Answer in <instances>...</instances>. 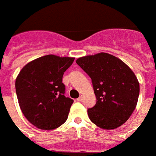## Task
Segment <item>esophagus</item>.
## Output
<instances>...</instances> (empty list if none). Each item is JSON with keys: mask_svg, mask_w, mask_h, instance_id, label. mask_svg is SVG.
<instances>
[{"mask_svg": "<svg viewBox=\"0 0 156 156\" xmlns=\"http://www.w3.org/2000/svg\"><path fill=\"white\" fill-rule=\"evenodd\" d=\"M82 100V96H80L79 98H78V99H77V101H81Z\"/></svg>", "mask_w": 156, "mask_h": 156, "instance_id": "obj_1", "label": "esophagus"}]
</instances>
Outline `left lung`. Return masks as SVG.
Segmentation results:
<instances>
[{
    "mask_svg": "<svg viewBox=\"0 0 156 156\" xmlns=\"http://www.w3.org/2000/svg\"><path fill=\"white\" fill-rule=\"evenodd\" d=\"M76 62L92 79L97 103L87 112L90 120L111 130L129 120L136 107L140 83L134 72L120 58L101 52L86 55Z\"/></svg>",
    "mask_w": 156,
    "mask_h": 156,
    "instance_id": "1",
    "label": "left lung"
}]
</instances>
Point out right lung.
Returning a JSON list of instances; mask_svg holds the SVG:
<instances>
[{
	"mask_svg": "<svg viewBox=\"0 0 156 156\" xmlns=\"http://www.w3.org/2000/svg\"><path fill=\"white\" fill-rule=\"evenodd\" d=\"M74 58L48 55L27 63L16 79V92L23 114L31 125L53 130L67 120L74 101L64 96V72Z\"/></svg>",
	"mask_w": 156,
	"mask_h": 156,
	"instance_id": "right-lung-1",
	"label": "right lung"
}]
</instances>
